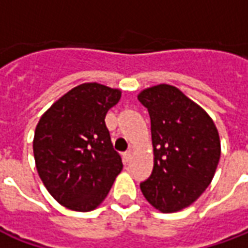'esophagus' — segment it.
<instances>
[{"label": "esophagus", "mask_w": 248, "mask_h": 248, "mask_svg": "<svg viewBox=\"0 0 248 248\" xmlns=\"http://www.w3.org/2000/svg\"><path fill=\"white\" fill-rule=\"evenodd\" d=\"M131 156H133V154H131V151H126V153H124V163H127V162L131 159Z\"/></svg>", "instance_id": "34e87169"}]
</instances>
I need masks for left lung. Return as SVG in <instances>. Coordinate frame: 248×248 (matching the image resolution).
Wrapping results in <instances>:
<instances>
[{"instance_id": "left-lung-1", "label": "left lung", "mask_w": 248, "mask_h": 248, "mask_svg": "<svg viewBox=\"0 0 248 248\" xmlns=\"http://www.w3.org/2000/svg\"><path fill=\"white\" fill-rule=\"evenodd\" d=\"M151 119L153 172L140 183L147 202L162 213L190 206L211 183L220 158L218 130L204 110L171 85L138 94Z\"/></svg>"}]
</instances>
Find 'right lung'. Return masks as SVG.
<instances>
[{"label": "right lung", "instance_id": "obj_1", "mask_svg": "<svg viewBox=\"0 0 248 248\" xmlns=\"http://www.w3.org/2000/svg\"><path fill=\"white\" fill-rule=\"evenodd\" d=\"M121 90L97 82L82 83L62 95L35 127V167L57 202L74 211L98 207L122 170L105 117Z\"/></svg>", "mask_w": 248, "mask_h": 248}]
</instances>
